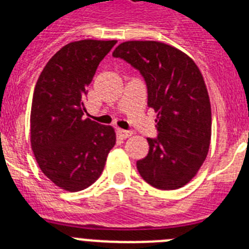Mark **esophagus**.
I'll return each instance as SVG.
<instances>
[{
	"instance_id": "34e87169",
	"label": "esophagus",
	"mask_w": 249,
	"mask_h": 249,
	"mask_svg": "<svg viewBox=\"0 0 249 249\" xmlns=\"http://www.w3.org/2000/svg\"><path fill=\"white\" fill-rule=\"evenodd\" d=\"M116 133H117V136L120 138H128L131 137L132 133L129 131H124V129H121V128H117V131H116Z\"/></svg>"
}]
</instances>
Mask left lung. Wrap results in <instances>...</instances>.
Here are the masks:
<instances>
[{
  "label": "left lung",
  "mask_w": 249,
  "mask_h": 249,
  "mask_svg": "<svg viewBox=\"0 0 249 249\" xmlns=\"http://www.w3.org/2000/svg\"><path fill=\"white\" fill-rule=\"evenodd\" d=\"M112 56L140 71L147 105L157 112V138H147L148 155L137 160L141 177L158 190L181 188L197 175L210 149L212 113L199 68L182 51L157 41H127Z\"/></svg>",
  "instance_id": "obj_1"
}]
</instances>
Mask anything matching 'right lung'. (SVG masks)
I'll use <instances>...</instances> for the list:
<instances>
[{"mask_svg":"<svg viewBox=\"0 0 249 249\" xmlns=\"http://www.w3.org/2000/svg\"><path fill=\"white\" fill-rule=\"evenodd\" d=\"M117 41L82 39L63 46L45 66L31 107V147L57 187L82 191L97 181L116 143L111 126L85 118L96 70Z\"/></svg>","mask_w":249,"mask_h":249,"instance_id":"right-lung-1","label":"right lung"}]
</instances>
